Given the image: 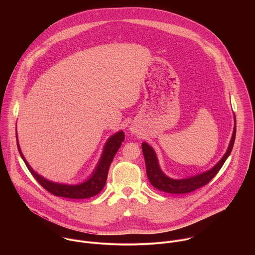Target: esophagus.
I'll list each match as a JSON object with an SVG mask.
<instances>
[{
    "label": "esophagus",
    "instance_id": "obj_1",
    "mask_svg": "<svg viewBox=\"0 0 255 255\" xmlns=\"http://www.w3.org/2000/svg\"><path fill=\"white\" fill-rule=\"evenodd\" d=\"M130 131H131V133H133V134H136V133H138L137 129H135V128H131V129H130Z\"/></svg>",
    "mask_w": 255,
    "mask_h": 255
}]
</instances>
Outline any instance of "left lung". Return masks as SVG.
Wrapping results in <instances>:
<instances>
[{"label": "left lung", "mask_w": 255, "mask_h": 255, "mask_svg": "<svg viewBox=\"0 0 255 255\" xmlns=\"http://www.w3.org/2000/svg\"><path fill=\"white\" fill-rule=\"evenodd\" d=\"M236 135V118L234 115V128L232 137L229 143L227 151L223 155V157L218 161L211 169L204 171L202 173L185 177V178H171L167 176L160 168L157 155L154 149L146 142H143L141 147L145 160V165H146V173L147 177L150 181V184L157 190L162 191L164 193L169 194H187L196 191L197 189L204 187L209 181L218 173L220 168L223 166L224 162L230 155Z\"/></svg>", "instance_id": "obj_1"}]
</instances>
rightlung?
Instances as JSON below:
<instances>
[{"label":"right lung","instance_id":"add662e5","mask_svg":"<svg viewBox=\"0 0 255 255\" xmlns=\"http://www.w3.org/2000/svg\"><path fill=\"white\" fill-rule=\"evenodd\" d=\"M16 138H17V146H18L19 153L22 159L24 160L26 166L28 167L29 171L34 176V178L37 180L46 191H48L49 193H51L56 197H63L68 199H88L98 195L105 187L109 167H110L115 154L117 153L122 142L124 141L125 135H124V132L120 130L117 133L110 136V138L107 140V142L104 145L101 158L99 159V162L95 167L94 171L92 172L90 177L87 178V180L78 185H65V184L54 183V181L48 180L42 175L34 171L33 168L27 162V160L25 159L21 151L20 145L18 142L17 131H16Z\"/></svg>","mask_w":255,"mask_h":255}]
</instances>
